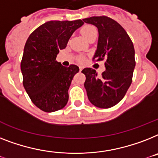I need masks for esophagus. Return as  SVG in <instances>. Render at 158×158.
I'll use <instances>...</instances> for the list:
<instances>
[{"instance_id":"1","label":"esophagus","mask_w":158,"mask_h":158,"mask_svg":"<svg viewBox=\"0 0 158 158\" xmlns=\"http://www.w3.org/2000/svg\"><path fill=\"white\" fill-rule=\"evenodd\" d=\"M82 70H83V67H82V66H79V70L81 71Z\"/></svg>"}]
</instances>
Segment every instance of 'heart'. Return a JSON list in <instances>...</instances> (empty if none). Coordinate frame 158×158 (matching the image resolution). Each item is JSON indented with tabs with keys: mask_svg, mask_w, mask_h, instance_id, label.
<instances>
[{
	"mask_svg": "<svg viewBox=\"0 0 158 158\" xmlns=\"http://www.w3.org/2000/svg\"><path fill=\"white\" fill-rule=\"evenodd\" d=\"M80 32H81L83 36L85 37L86 39L88 40L90 37L93 36V35H97V28L95 27L94 26L87 24V25H84L82 27L81 29H80ZM80 61H82L81 58H80Z\"/></svg>",
	"mask_w": 158,
	"mask_h": 158,
	"instance_id": "b5f03b06",
	"label": "heart"
}]
</instances>
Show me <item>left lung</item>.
Here are the masks:
<instances>
[{
  "label": "left lung",
  "mask_w": 158,
  "mask_h": 158,
  "mask_svg": "<svg viewBox=\"0 0 158 158\" xmlns=\"http://www.w3.org/2000/svg\"><path fill=\"white\" fill-rule=\"evenodd\" d=\"M83 20L96 26L99 32L92 60H106V70L101 77L92 68L82 70L86 76L84 87L88 100L98 108H111L123 98L132 82L134 45L124 28L109 17L94 16Z\"/></svg>",
  "instance_id": "obj_1"
}]
</instances>
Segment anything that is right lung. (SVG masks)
Segmentation results:
<instances>
[{"mask_svg": "<svg viewBox=\"0 0 158 158\" xmlns=\"http://www.w3.org/2000/svg\"><path fill=\"white\" fill-rule=\"evenodd\" d=\"M83 24L81 19L47 22L26 42L21 61L23 83L33 104L44 112L61 110L67 104L68 90L79 68L76 65L63 66L56 57Z\"/></svg>", "mask_w": 158, "mask_h": 158, "instance_id": "add662e5", "label": "right lung"}]
</instances>
